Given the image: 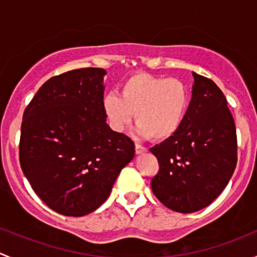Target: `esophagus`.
<instances>
[{"instance_id": "obj_1", "label": "esophagus", "mask_w": 257, "mask_h": 257, "mask_svg": "<svg viewBox=\"0 0 257 257\" xmlns=\"http://www.w3.org/2000/svg\"><path fill=\"white\" fill-rule=\"evenodd\" d=\"M147 148L143 147V145L141 144H136V153L137 154H143V153L147 152Z\"/></svg>"}]
</instances>
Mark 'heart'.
Returning a JSON list of instances; mask_svg holds the SVG:
<instances>
[{
  "label": "heart",
  "instance_id": "heart-1",
  "mask_svg": "<svg viewBox=\"0 0 257 257\" xmlns=\"http://www.w3.org/2000/svg\"><path fill=\"white\" fill-rule=\"evenodd\" d=\"M189 107V90L181 80L134 74L120 85V97L107 93L102 108L108 124L123 132L136 116L138 132L155 141H165L178 133Z\"/></svg>",
  "mask_w": 257,
  "mask_h": 257
}]
</instances>
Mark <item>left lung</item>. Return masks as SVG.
Returning a JSON list of instances; mask_svg holds the SVG:
<instances>
[{
    "label": "left lung",
    "mask_w": 257,
    "mask_h": 257,
    "mask_svg": "<svg viewBox=\"0 0 257 257\" xmlns=\"http://www.w3.org/2000/svg\"><path fill=\"white\" fill-rule=\"evenodd\" d=\"M191 100L177 134L150 148L159 172L152 190L174 211H198L220 195L236 167L234 118L220 88L193 72Z\"/></svg>",
    "instance_id": "1"
}]
</instances>
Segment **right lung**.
<instances>
[{
  "mask_svg": "<svg viewBox=\"0 0 257 257\" xmlns=\"http://www.w3.org/2000/svg\"><path fill=\"white\" fill-rule=\"evenodd\" d=\"M105 74L103 68H80L52 77L23 113V174L46 205L66 216L99 208L136 154L133 141L107 124Z\"/></svg>",
  "mask_w": 257,
  "mask_h": 257,
  "instance_id": "obj_1",
  "label": "right lung"
}]
</instances>
